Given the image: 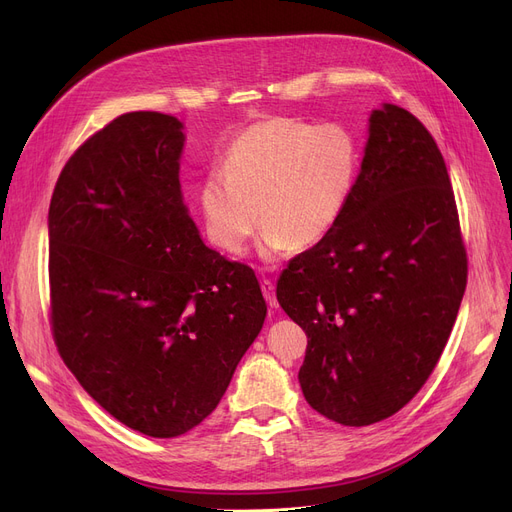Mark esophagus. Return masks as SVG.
<instances>
[{
  "instance_id": "esophagus-1",
  "label": "esophagus",
  "mask_w": 512,
  "mask_h": 512,
  "mask_svg": "<svg viewBox=\"0 0 512 512\" xmlns=\"http://www.w3.org/2000/svg\"><path fill=\"white\" fill-rule=\"evenodd\" d=\"M261 290H263V297H265L267 305H270V309H278V299H276V292H274V290H276L274 282L263 278V280H261Z\"/></svg>"
}]
</instances>
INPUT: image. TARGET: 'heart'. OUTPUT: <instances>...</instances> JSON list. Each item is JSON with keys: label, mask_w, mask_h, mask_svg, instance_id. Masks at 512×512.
<instances>
[{"label": "heart", "mask_w": 512, "mask_h": 512, "mask_svg": "<svg viewBox=\"0 0 512 512\" xmlns=\"http://www.w3.org/2000/svg\"><path fill=\"white\" fill-rule=\"evenodd\" d=\"M359 172L357 141L342 124L265 118L242 130L226 151L222 174L199 191L213 247L238 255L259 218L267 257L309 249L340 222Z\"/></svg>", "instance_id": "obj_1"}]
</instances>
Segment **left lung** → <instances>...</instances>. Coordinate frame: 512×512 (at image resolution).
I'll return each mask as SVG.
<instances>
[{"instance_id":"1","label":"left lung","mask_w":512,"mask_h":512,"mask_svg":"<svg viewBox=\"0 0 512 512\" xmlns=\"http://www.w3.org/2000/svg\"><path fill=\"white\" fill-rule=\"evenodd\" d=\"M467 286V249L444 157L429 130L386 103L336 228L294 257L276 297L307 334L299 382L324 417L371 425L436 369Z\"/></svg>"}]
</instances>
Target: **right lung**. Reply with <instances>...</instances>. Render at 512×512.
Wrapping results in <instances>:
<instances>
[{"instance_id":"obj_1","label":"right lung","mask_w":512,"mask_h":512,"mask_svg":"<svg viewBox=\"0 0 512 512\" xmlns=\"http://www.w3.org/2000/svg\"><path fill=\"white\" fill-rule=\"evenodd\" d=\"M182 143L172 116L122 114L72 153L49 203L53 342L107 413L151 438L218 407L267 313L251 267L188 218Z\"/></svg>"}]
</instances>
